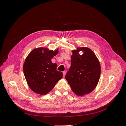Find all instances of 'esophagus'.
Segmentation results:
<instances>
[{
    "mask_svg": "<svg viewBox=\"0 0 126 126\" xmlns=\"http://www.w3.org/2000/svg\"><path fill=\"white\" fill-rule=\"evenodd\" d=\"M63 77H64V76H65V75H66V72L64 71H63Z\"/></svg>",
    "mask_w": 126,
    "mask_h": 126,
    "instance_id": "1",
    "label": "esophagus"
}]
</instances>
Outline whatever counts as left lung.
<instances>
[{"label": "left lung", "instance_id": "left-lung-1", "mask_svg": "<svg viewBox=\"0 0 126 126\" xmlns=\"http://www.w3.org/2000/svg\"><path fill=\"white\" fill-rule=\"evenodd\" d=\"M80 50L83 51L79 55ZM71 66L65 78L72 90L78 96L89 94L97 86L100 76L99 62L88 48H78L72 51Z\"/></svg>", "mask_w": 126, "mask_h": 126}]
</instances>
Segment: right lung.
I'll use <instances>...</instances> for the list:
<instances>
[{
  "instance_id": "obj_1",
  "label": "right lung",
  "mask_w": 126,
  "mask_h": 126,
  "mask_svg": "<svg viewBox=\"0 0 126 126\" xmlns=\"http://www.w3.org/2000/svg\"><path fill=\"white\" fill-rule=\"evenodd\" d=\"M58 52V49L54 51L39 48L33 49L26 58L24 73L29 87L35 93L47 94L62 78L63 72L57 71V64L51 61Z\"/></svg>"
}]
</instances>
